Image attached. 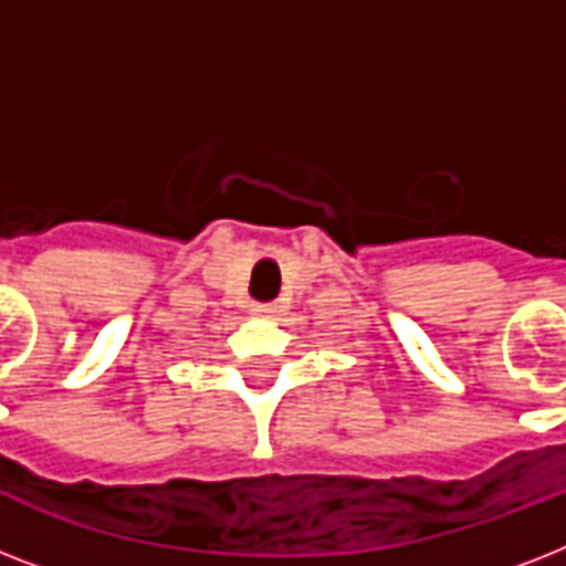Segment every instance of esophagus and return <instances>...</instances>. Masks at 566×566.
I'll return each mask as SVG.
<instances>
[{"label":"esophagus","mask_w":566,"mask_h":566,"mask_svg":"<svg viewBox=\"0 0 566 566\" xmlns=\"http://www.w3.org/2000/svg\"><path fill=\"white\" fill-rule=\"evenodd\" d=\"M255 311H258V314H273V305H255Z\"/></svg>","instance_id":"esophagus-1"}]
</instances>
